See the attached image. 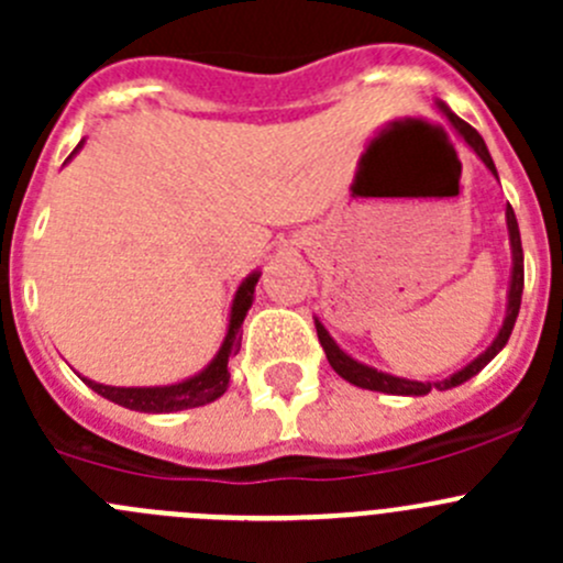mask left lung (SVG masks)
Returning <instances> with one entry per match:
<instances>
[{
  "label": "left lung",
  "mask_w": 563,
  "mask_h": 563,
  "mask_svg": "<svg viewBox=\"0 0 563 563\" xmlns=\"http://www.w3.org/2000/svg\"><path fill=\"white\" fill-rule=\"evenodd\" d=\"M435 106H439V111L450 119L452 128L457 130L460 139H463L465 144L474 150V155L485 163L487 172L498 179L496 163H493L490 152H487L485 141H482V135L476 133L468 122H463L457 113H452L446 103L435 100ZM507 231H509V247H512V272H509V291H507V316H504V323H501V329H498L496 338H493V343L487 345V349L482 351L476 360H471L468 365L460 367V371L452 373V376L441 378V382H411V378L389 376V373L376 371V367L365 365V362H360V360H354V356L345 354V351L334 343L332 334L327 332V327H323V323L316 318L318 340H321L323 354H327L332 371L338 373L340 378H345L349 384H354V387L371 389V391H384V395H406V397H422V395H428L430 389L444 391V389L460 387V384H465L468 378H474L476 373H479L482 367H485L487 362H490L493 356H496L498 351L507 345L509 334H512L515 321H518V313H520V297H523V245H520V229H518V218H515L512 207H507Z\"/></svg>",
  "instance_id": "8db88e82"
}]
</instances>
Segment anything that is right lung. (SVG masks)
I'll return each instance as SVG.
<instances>
[{
    "mask_svg": "<svg viewBox=\"0 0 563 563\" xmlns=\"http://www.w3.org/2000/svg\"><path fill=\"white\" fill-rule=\"evenodd\" d=\"M81 146L84 141L73 150V155H76ZM258 277L261 272L255 269L240 283V288H236L234 294V302H231L229 329H225L223 343H220L218 354L212 356V362H209L203 371H198L196 376L185 378V382L168 384V387H108V384H98L92 382V378H84V376L81 382L87 384L89 389L98 391V395H103L106 400L141 413H174V411H185V408H198L218 400V397L229 389V378H231L229 360L240 351L242 321H245L250 305H253L255 299V283H258Z\"/></svg>",
    "mask_w": 563,
    "mask_h": 563,
    "instance_id": "obj_1",
    "label": "right lung"
}]
</instances>
